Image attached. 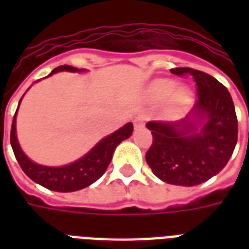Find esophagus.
Segmentation results:
<instances>
[{
	"label": "esophagus",
	"mask_w": 249,
	"mask_h": 249,
	"mask_svg": "<svg viewBox=\"0 0 249 249\" xmlns=\"http://www.w3.org/2000/svg\"><path fill=\"white\" fill-rule=\"evenodd\" d=\"M146 119L144 116H139V117H136V120L133 121V125H135V129H140V128H144L145 126Z\"/></svg>",
	"instance_id": "34e87169"
}]
</instances>
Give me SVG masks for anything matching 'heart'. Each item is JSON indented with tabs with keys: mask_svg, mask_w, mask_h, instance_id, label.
<instances>
[{
	"mask_svg": "<svg viewBox=\"0 0 249 249\" xmlns=\"http://www.w3.org/2000/svg\"><path fill=\"white\" fill-rule=\"evenodd\" d=\"M178 87V82L169 80V78H159L152 82L146 89L148 97L152 101H162L171 96L169 98V105H168V112L169 114L183 113L187 110L188 107L192 104L193 94L191 89L187 87Z\"/></svg>",
	"mask_w": 249,
	"mask_h": 249,
	"instance_id": "b5f03b06",
	"label": "heart"
}]
</instances>
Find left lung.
<instances>
[{"mask_svg":"<svg viewBox=\"0 0 249 249\" xmlns=\"http://www.w3.org/2000/svg\"><path fill=\"white\" fill-rule=\"evenodd\" d=\"M171 71L193 76L198 98L184 119L146 124L153 142L145 160L164 183L193 187L227 165L237 142V117L228 89L214 77L191 68Z\"/></svg>","mask_w":249,"mask_h":249,"instance_id":"left-lung-1","label":"left lung"}]
</instances>
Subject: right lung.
<instances>
[{"label":"right lung","instance_id":"right-lung-1","mask_svg":"<svg viewBox=\"0 0 249 249\" xmlns=\"http://www.w3.org/2000/svg\"><path fill=\"white\" fill-rule=\"evenodd\" d=\"M62 71L81 73V71H85V69L62 65L53 69L49 76ZM21 100H19V103H21ZM17 110L14 114L12 130H10V144L13 148L14 156L28 178H32L35 183L40 184L51 191H56V192H74V191H80L82 188L89 187L90 184L97 181L98 178L105 173L109 162L112 161L114 149L117 148L121 141L129 139L133 132V124L128 123L124 126H121L120 129L113 132L112 135L101 139L87 155L80 157L76 161L62 165V167H46V165H41V164L32 161L21 149L18 139H17V130H16Z\"/></svg>","mask_w":249,"mask_h":249}]
</instances>
